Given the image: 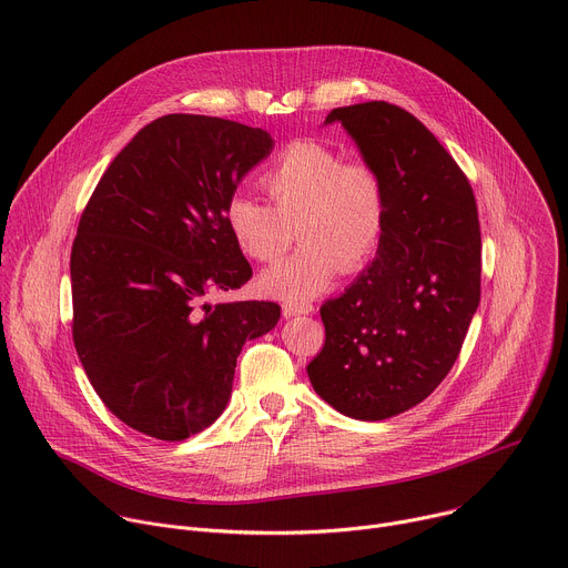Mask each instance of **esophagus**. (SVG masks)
I'll use <instances>...</instances> for the list:
<instances>
[{
    "mask_svg": "<svg viewBox=\"0 0 568 568\" xmlns=\"http://www.w3.org/2000/svg\"><path fill=\"white\" fill-rule=\"evenodd\" d=\"M314 307L310 303H283V316L292 318V316H301V314H312Z\"/></svg>",
    "mask_w": 568,
    "mask_h": 568,
    "instance_id": "1",
    "label": "esophagus"
}]
</instances>
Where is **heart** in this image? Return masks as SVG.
Listing matches in <instances>:
<instances>
[{
	"mask_svg": "<svg viewBox=\"0 0 568 568\" xmlns=\"http://www.w3.org/2000/svg\"><path fill=\"white\" fill-rule=\"evenodd\" d=\"M261 184L272 206L233 195L224 222L237 250L258 263L278 261L296 229L303 247L258 281L267 296L312 298L339 272L355 274L375 258L386 233L388 193L371 161L344 159L328 143L298 139L274 156Z\"/></svg>",
	"mask_w": 568,
	"mask_h": 568,
	"instance_id": "b5f03b06",
	"label": "heart"
}]
</instances>
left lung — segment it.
Masks as SVG:
<instances>
[{"instance_id": "8db88e82", "label": "left lung", "mask_w": 568, "mask_h": 568, "mask_svg": "<svg viewBox=\"0 0 568 568\" xmlns=\"http://www.w3.org/2000/svg\"><path fill=\"white\" fill-rule=\"evenodd\" d=\"M362 159L382 173L388 222L375 261L321 305L326 344L314 390L355 420L423 402L452 371L480 301V229L471 186L440 141L386 101L337 108Z\"/></svg>"}]
</instances>
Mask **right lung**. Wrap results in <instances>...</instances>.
<instances>
[{
  "mask_svg": "<svg viewBox=\"0 0 568 568\" xmlns=\"http://www.w3.org/2000/svg\"><path fill=\"white\" fill-rule=\"evenodd\" d=\"M272 148L261 128L161 116L114 156L80 215L75 353L105 407L145 436L175 443L213 425L242 346L281 318L270 301H204L252 278L224 211Z\"/></svg>",
  "mask_w": 568,
  "mask_h": 568,
  "instance_id": "obj_1",
  "label": "right lung"
}]
</instances>
